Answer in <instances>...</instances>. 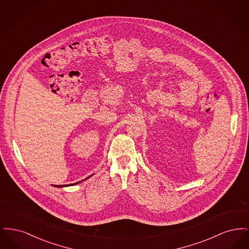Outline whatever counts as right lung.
I'll list each match as a JSON object with an SVG mask.
<instances>
[{"label":"right lung","instance_id":"add662e5","mask_svg":"<svg viewBox=\"0 0 249 249\" xmlns=\"http://www.w3.org/2000/svg\"><path fill=\"white\" fill-rule=\"evenodd\" d=\"M74 184H76V183H74ZM74 184H71V185H74ZM65 186H67V185H64V186H56V187H65Z\"/></svg>","mask_w":249,"mask_h":249}]
</instances>
